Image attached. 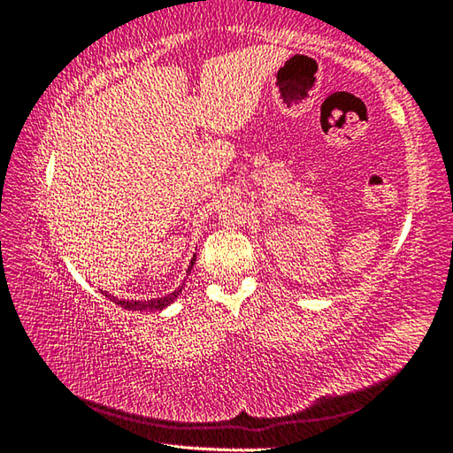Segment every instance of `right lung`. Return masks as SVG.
<instances>
[{
  "label": "right lung",
  "mask_w": 453,
  "mask_h": 453,
  "mask_svg": "<svg viewBox=\"0 0 453 453\" xmlns=\"http://www.w3.org/2000/svg\"><path fill=\"white\" fill-rule=\"evenodd\" d=\"M194 264H196V256H194V259H191V262H189L188 272H191V267H194ZM181 288H183V283H181V286H180L178 289H173L172 294H167V296H164V297H151V300H143V302L118 300L116 296L107 294V291H102V294H105V297H110V300H111L113 303L121 305V308H124V310H134V311H156V310H164V308H167V305H170V303H173L175 300H178V296L181 294Z\"/></svg>",
  "instance_id": "add662e5"
}]
</instances>
